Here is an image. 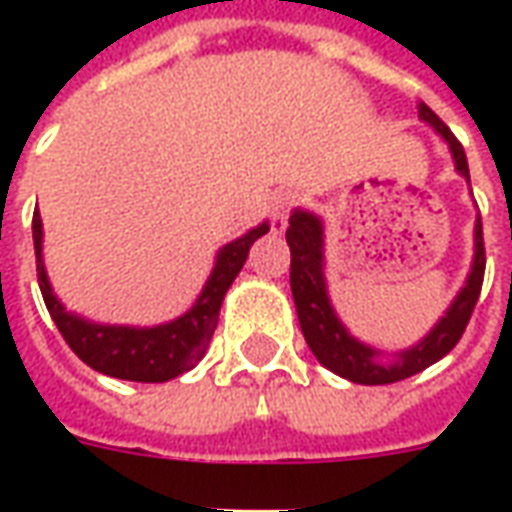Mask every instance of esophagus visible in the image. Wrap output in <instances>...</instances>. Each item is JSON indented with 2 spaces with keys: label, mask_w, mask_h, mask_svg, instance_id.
Segmentation results:
<instances>
[{
  "label": "esophagus",
  "mask_w": 512,
  "mask_h": 512,
  "mask_svg": "<svg viewBox=\"0 0 512 512\" xmlns=\"http://www.w3.org/2000/svg\"><path fill=\"white\" fill-rule=\"evenodd\" d=\"M290 208H293V197H290V194H277V197L271 200V230H274V233H285Z\"/></svg>",
  "instance_id": "obj_1"
}]
</instances>
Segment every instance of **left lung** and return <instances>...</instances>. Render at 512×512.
<instances>
[{"label":"left lung","instance_id":"8db88e82","mask_svg":"<svg viewBox=\"0 0 512 512\" xmlns=\"http://www.w3.org/2000/svg\"><path fill=\"white\" fill-rule=\"evenodd\" d=\"M419 120L428 123L436 134L450 147L452 164L455 172L466 178L469 183V164L463 145L452 136V131L441 117L425 104H417ZM290 246V290L296 301V315H299L301 332L310 345L315 359L326 370H332L340 378H348L354 384L378 386V384H395L403 378H411L422 373L425 367L436 365L441 356H447L461 340L466 323L472 318V310L480 299L485 274V246H483V222L477 216L474 222V257L469 277L458 290V296L452 299L447 312L441 315L436 326L430 329L417 345H411L406 351L384 354L373 345L356 340L354 334L345 329L340 315L334 312L329 290H326V255H323V222L315 213L296 208L290 213L288 233Z\"/></svg>","mask_w":512,"mask_h":512}]
</instances>
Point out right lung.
<instances>
[{
	"label": "right lung",
	"instance_id": "1",
	"mask_svg": "<svg viewBox=\"0 0 512 512\" xmlns=\"http://www.w3.org/2000/svg\"><path fill=\"white\" fill-rule=\"evenodd\" d=\"M266 233L268 222H263L241 238L224 244L216 255L211 277L202 285V293L191 304V310L183 312L180 318L158 326H115V323L87 321L76 312H68L65 304L54 296L49 274L43 266V222L40 213L32 216L40 293L65 343L71 345V351L84 365H90L98 373L123 381H142V384H161L169 378H178L180 373H189L205 356L213 329L219 323L224 293L244 268L252 244Z\"/></svg>",
	"mask_w": 512,
	"mask_h": 512
}]
</instances>
